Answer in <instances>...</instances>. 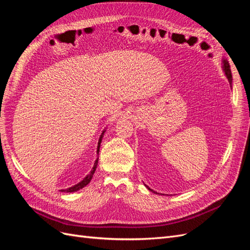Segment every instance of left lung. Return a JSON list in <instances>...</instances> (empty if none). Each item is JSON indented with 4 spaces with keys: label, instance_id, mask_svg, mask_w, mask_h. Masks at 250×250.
<instances>
[{
    "label": "left lung",
    "instance_id": "left-lung-1",
    "mask_svg": "<svg viewBox=\"0 0 250 250\" xmlns=\"http://www.w3.org/2000/svg\"><path fill=\"white\" fill-rule=\"evenodd\" d=\"M223 71H224V73H225V76H226V78L229 79V84H230V86H231V84H232V76H231V71H230V66H229V62L226 59H223ZM146 186V185H145ZM146 188H148V190H150L151 192H153V193H156V192H154L153 190H151V188L148 187V186H146ZM157 194V193H156Z\"/></svg>",
    "mask_w": 250,
    "mask_h": 250
}]
</instances>
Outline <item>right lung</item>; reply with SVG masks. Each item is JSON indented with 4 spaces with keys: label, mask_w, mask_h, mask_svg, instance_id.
I'll use <instances>...</instances> for the list:
<instances>
[{
    "label": "right lung",
    "mask_w": 250,
    "mask_h": 250,
    "mask_svg": "<svg viewBox=\"0 0 250 250\" xmlns=\"http://www.w3.org/2000/svg\"><path fill=\"white\" fill-rule=\"evenodd\" d=\"M104 132H105V130H103L102 134L100 135L99 142H98V147H97V153H98V154H99L100 144H101V142H102V138H103V135H104ZM98 160H99V158H97V160H96V162H95V164H94V167H93L92 171H90V173L88 174V175H86L84 178H83V179L80 181V183H78L77 185H75V186H73V187H71V188H65V190H60V192H65V193L77 192L78 190H80V188H84L85 186H87V185L90 183V180H92L93 175H94V173H95V171H96L97 165H98Z\"/></svg>",
    "instance_id": "obj_1"
}]
</instances>
